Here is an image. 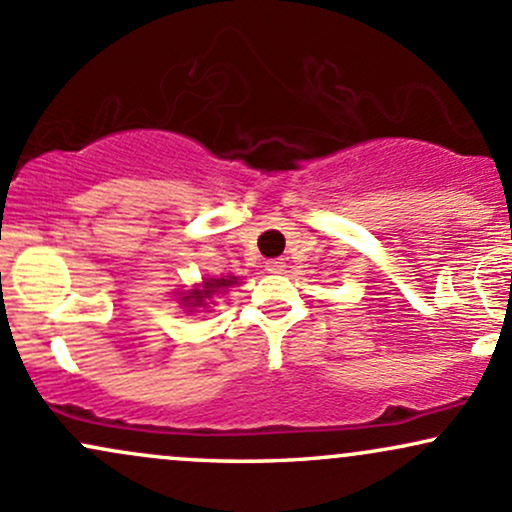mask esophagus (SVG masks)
Masks as SVG:
<instances>
[{"mask_svg": "<svg viewBox=\"0 0 512 512\" xmlns=\"http://www.w3.org/2000/svg\"><path fill=\"white\" fill-rule=\"evenodd\" d=\"M264 269H267L269 274H284L286 262L284 260H267L264 262Z\"/></svg>", "mask_w": 512, "mask_h": 512, "instance_id": "esophagus-1", "label": "esophagus"}]
</instances>
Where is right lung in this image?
I'll return each instance as SVG.
<instances>
[{"label":"right lung","mask_w":512,"mask_h":512,"mask_svg":"<svg viewBox=\"0 0 512 512\" xmlns=\"http://www.w3.org/2000/svg\"><path fill=\"white\" fill-rule=\"evenodd\" d=\"M228 286H238V276H219V279L209 276V279H204L202 284H197L195 289L182 293L180 303L185 305L187 313H195L199 308H209V303H214L211 298H214L219 291L221 293L226 291Z\"/></svg>","instance_id":"add662e5"}]
</instances>
